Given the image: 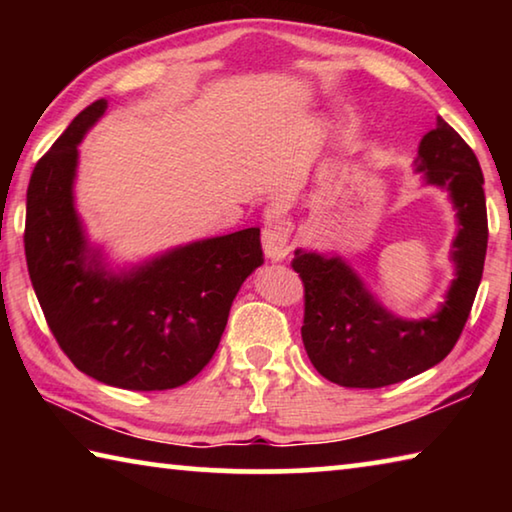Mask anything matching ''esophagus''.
Segmentation results:
<instances>
[{"label": "esophagus", "instance_id": "esophagus-1", "mask_svg": "<svg viewBox=\"0 0 512 512\" xmlns=\"http://www.w3.org/2000/svg\"><path fill=\"white\" fill-rule=\"evenodd\" d=\"M291 232H293V225L282 212H273L268 216L262 230V244H264V253L271 262H282V259L291 253L293 248Z\"/></svg>", "mask_w": 512, "mask_h": 512}]
</instances>
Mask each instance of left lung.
Here are the masks:
<instances>
[{
  "instance_id": "8db88e82",
  "label": "left lung",
  "mask_w": 512,
  "mask_h": 512,
  "mask_svg": "<svg viewBox=\"0 0 512 512\" xmlns=\"http://www.w3.org/2000/svg\"><path fill=\"white\" fill-rule=\"evenodd\" d=\"M415 171L427 185L449 192L458 219L452 244L456 277L436 314L420 320L391 314L339 255L298 248L291 262L305 284L302 343L320 375L339 386L381 388L420 375L452 352L470 316L488 248L479 160L438 117L418 146Z\"/></svg>"
}]
</instances>
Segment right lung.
I'll return each mask as SVG.
<instances>
[{"instance_id": "obj_1", "label": "right lung", "mask_w": 512, "mask_h": 512, "mask_svg": "<svg viewBox=\"0 0 512 512\" xmlns=\"http://www.w3.org/2000/svg\"><path fill=\"white\" fill-rule=\"evenodd\" d=\"M106 108L99 99L79 112L38 160L27 189L24 253L51 334L76 368L126 391H167L214 357L232 300L264 264L259 228L110 271L74 207L79 144Z\"/></svg>"}]
</instances>
